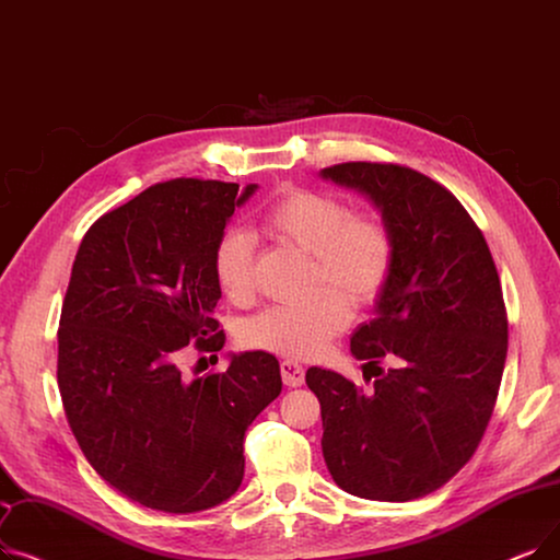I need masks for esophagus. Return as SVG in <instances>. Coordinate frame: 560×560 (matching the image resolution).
I'll return each mask as SVG.
<instances>
[{
    "mask_svg": "<svg viewBox=\"0 0 560 560\" xmlns=\"http://www.w3.org/2000/svg\"><path fill=\"white\" fill-rule=\"evenodd\" d=\"M281 377L285 386H302L304 384V369L298 361H281Z\"/></svg>",
    "mask_w": 560,
    "mask_h": 560,
    "instance_id": "1",
    "label": "esophagus"
}]
</instances>
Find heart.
Instances as JSON below:
<instances>
[{"mask_svg":"<svg viewBox=\"0 0 560 560\" xmlns=\"http://www.w3.org/2000/svg\"><path fill=\"white\" fill-rule=\"evenodd\" d=\"M262 231L283 245L311 256V298L260 311L242 327V343L290 359L325 352L329 340L346 329L350 306L371 304L394 265V240L373 212H350L334 194L288 189L267 208ZM214 279L222 293L245 304L254 293V242L240 231H226L212 254ZM323 284L331 291H318ZM339 295L336 296L335 293Z\"/></svg>","mask_w":560,"mask_h":560,"instance_id":"b5f03b06","label":"heart"}]
</instances>
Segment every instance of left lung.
Segmentation results:
<instances>
[{"instance_id":"left-lung-1","label":"left lung","mask_w":560,"mask_h":560,"mask_svg":"<svg viewBox=\"0 0 560 560\" xmlns=\"http://www.w3.org/2000/svg\"><path fill=\"white\" fill-rule=\"evenodd\" d=\"M320 176L363 194L394 240L373 320L350 338L352 357L377 369L373 392L306 371L320 400L323 455L354 497L419 499L467 465L490 423L508 354L501 281L480 229L444 185L380 162ZM382 355L395 361L388 374L376 366Z\"/></svg>"}]
</instances>
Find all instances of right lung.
<instances>
[{
	"label": "right lung",
	"instance_id": "obj_1",
	"mask_svg": "<svg viewBox=\"0 0 560 560\" xmlns=\"http://www.w3.org/2000/svg\"><path fill=\"white\" fill-rule=\"evenodd\" d=\"M258 185L176 178L103 214L78 249L59 320L57 380L72 434L114 490L199 513L245 476V432L281 394L270 352L231 354L187 382L185 346L220 352L212 254Z\"/></svg>",
	"mask_w": 560,
	"mask_h": 560
}]
</instances>
